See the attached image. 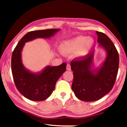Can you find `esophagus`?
Instances as JSON below:
<instances>
[{
    "instance_id": "esophagus-1",
    "label": "esophagus",
    "mask_w": 127,
    "mask_h": 127,
    "mask_svg": "<svg viewBox=\"0 0 127 127\" xmlns=\"http://www.w3.org/2000/svg\"><path fill=\"white\" fill-rule=\"evenodd\" d=\"M66 69L67 70H71V66H70V64H67V66H66Z\"/></svg>"
}]
</instances>
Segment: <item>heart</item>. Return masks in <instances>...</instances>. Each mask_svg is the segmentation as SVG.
<instances>
[{
  "instance_id": "obj_1",
  "label": "heart",
  "mask_w": 127,
  "mask_h": 127,
  "mask_svg": "<svg viewBox=\"0 0 127 127\" xmlns=\"http://www.w3.org/2000/svg\"><path fill=\"white\" fill-rule=\"evenodd\" d=\"M94 39L85 36H78L64 41L60 46L61 53L64 55L76 53L77 57H83L89 53L94 45Z\"/></svg>"
}]
</instances>
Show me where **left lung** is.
Returning <instances> with one entry per match:
<instances>
[{
    "mask_svg": "<svg viewBox=\"0 0 127 127\" xmlns=\"http://www.w3.org/2000/svg\"><path fill=\"white\" fill-rule=\"evenodd\" d=\"M99 46L106 52V58L99 67L93 69L94 51L70 63L73 72L72 89L76 96L85 102L101 99L113 87L118 73L119 55L115 46L106 34L96 32Z\"/></svg>",
    "mask_w": 127,
    "mask_h": 127,
    "instance_id": "8db88e82",
    "label": "left lung"
}]
</instances>
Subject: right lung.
<instances>
[{
	"mask_svg": "<svg viewBox=\"0 0 127 127\" xmlns=\"http://www.w3.org/2000/svg\"><path fill=\"white\" fill-rule=\"evenodd\" d=\"M60 29L31 31L25 34L14 50L11 57V71L17 90L26 98L34 101L47 99L55 89V84L65 72V62L57 66H47L40 72L33 73L25 68L21 60V53L25 43L37 38L53 37Z\"/></svg>",
	"mask_w": 127,
	"mask_h": 127,
	"instance_id": "1",
	"label": "right lung"
}]
</instances>
